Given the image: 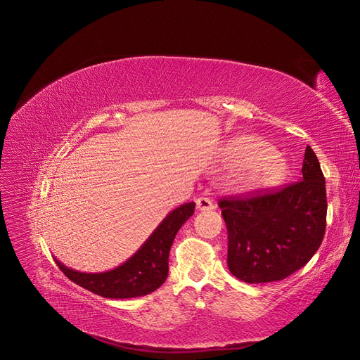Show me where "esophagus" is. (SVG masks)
Instances as JSON below:
<instances>
[{
	"mask_svg": "<svg viewBox=\"0 0 360 360\" xmlns=\"http://www.w3.org/2000/svg\"><path fill=\"white\" fill-rule=\"evenodd\" d=\"M196 208H198V211H211L215 208V205L212 203L211 199L202 196V198L196 199Z\"/></svg>",
	"mask_w": 360,
	"mask_h": 360,
	"instance_id": "esophagus-1",
	"label": "esophagus"
}]
</instances>
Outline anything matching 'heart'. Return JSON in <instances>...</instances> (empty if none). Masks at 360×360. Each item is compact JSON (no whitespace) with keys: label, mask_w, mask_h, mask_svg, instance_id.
I'll return each mask as SVG.
<instances>
[{"label":"heart","mask_w":360,"mask_h":360,"mask_svg":"<svg viewBox=\"0 0 360 360\" xmlns=\"http://www.w3.org/2000/svg\"><path fill=\"white\" fill-rule=\"evenodd\" d=\"M229 161L238 167V183L245 191H261L276 186L287 174L281 155L264 141L240 134L227 145Z\"/></svg>","instance_id":"1"}]
</instances>
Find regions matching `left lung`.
Segmentation results:
<instances>
[{
    "mask_svg": "<svg viewBox=\"0 0 360 360\" xmlns=\"http://www.w3.org/2000/svg\"><path fill=\"white\" fill-rule=\"evenodd\" d=\"M218 205L229 233V269L245 283L284 280L322 243L327 193L311 146L304 150L302 180L258 196L224 198Z\"/></svg>",
    "mask_w": 360,
    "mask_h": 360,
    "instance_id": "8db88e82",
    "label": "left lung"
}]
</instances>
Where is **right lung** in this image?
Instances as JSON below:
<instances>
[{
    "mask_svg": "<svg viewBox=\"0 0 360 360\" xmlns=\"http://www.w3.org/2000/svg\"><path fill=\"white\" fill-rule=\"evenodd\" d=\"M195 212V202L171 211L131 258L105 272H80L63 265L58 268L80 287L107 299L146 296L164 284L168 276V255L180 227Z\"/></svg>",
    "mask_w": 360,
    "mask_h": 360,
    "instance_id": "1",
    "label": "right lung"
}]
</instances>
